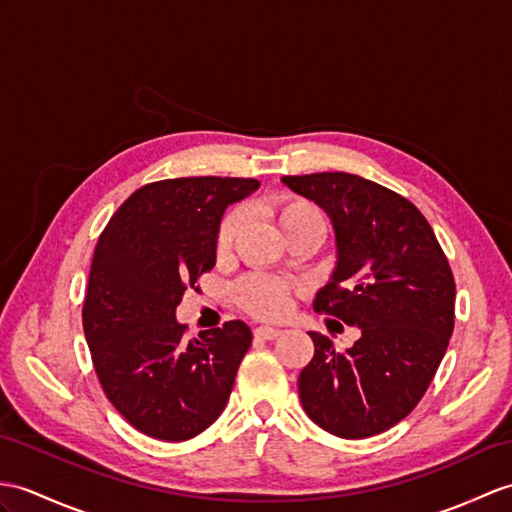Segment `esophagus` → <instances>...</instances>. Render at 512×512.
Instances as JSON below:
<instances>
[{"instance_id":"esophagus-1","label":"esophagus","mask_w":512,"mask_h":512,"mask_svg":"<svg viewBox=\"0 0 512 512\" xmlns=\"http://www.w3.org/2000/svg\"><path fill=\"white\" fill-rule=\"evenodd\" d=\"M255 336L261 340H275L281 336V329L277 327H268V325H261L255 329Z\"/></svg>"}]
</instances>
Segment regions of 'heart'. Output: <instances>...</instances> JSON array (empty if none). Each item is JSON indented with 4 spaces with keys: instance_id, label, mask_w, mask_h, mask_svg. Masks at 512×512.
Segmentation results:
<instances>
[{
    "instance_id": "heart-1",
    "label": "heart",
    "mask_w": 512,
    "mask_h": 512,
    "mask_svg": "<svg viewBox=\"0 0 512 512\" xmlns=\"http://www.w3.org/2000/svg\"><path fill=\"white\" fill-rule=\"evenodd\" d=\"M266 213L275 220L277 227L285 237H290L296 231L314 229L320 231V216L318 211L301 198L294 196H279L266 205ZM242 224V213L231 211L222 218L218 233H216V253L224 255L229 253V248L235 240V233ZM240 299L246 310H251L257 316L275 318L285 312L290 301V285L283 281L268 279L261 275H253L242 281L240 285Z\"/></svg>"
}]
</instances>
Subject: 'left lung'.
Masks as SVG:
<instances>
[{
    "instance_id": "1",
    "label": "left lung",
    "mask_w": 512,
    "mask_h": 512,
    "mask_svg": "<svg viewBox=\"0 0 512 512\" xmlns=\"http://www.w3.org/2000/svg\"><path fill=\"white\" fill-rule=\"evenodd\" d=\"M316 202L336 235V268L314 310L360 327L347 351L318 331L299 375L303 410L325 432L368 438L406 419L425 395L454 331L456 283L423 213L347 172L283 176Z\"/></svg>"
}]
</instances>
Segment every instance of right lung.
<instances>
[{
	"label": "right lung",
	"mask_w": 512,
	"mask_h": 512,
	"mask_svg": "<svg viewBox=\"0 0 512 512\" xmlns=\"http://www.w3.org/2000/svg\"><path fill=\"white\" fill-rule=\"evenodd\" d=\"M257 187L255 178L220 176L144 185L95 246L82 327L106 397L146 436L187 441L227 406L251 327L229 320L185 342L176 307L216 266L224 211Z\"/></svg>",
	"instance_id": "obj_1"
}]
</instances>
